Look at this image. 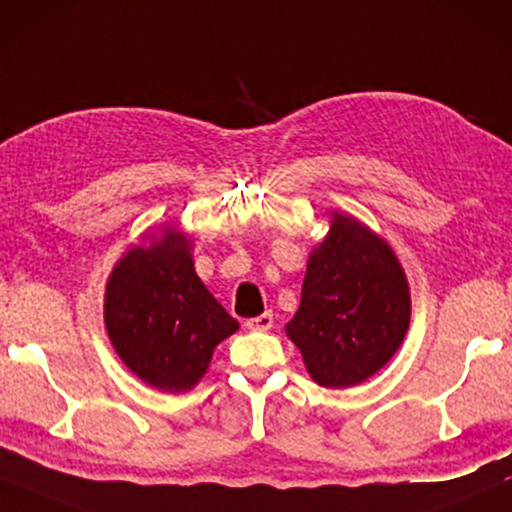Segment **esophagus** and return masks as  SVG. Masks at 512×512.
I'll return each instance as SVG.
<instances>
[{
	"label": "esophagus",
	"instance_id": "esophagus-1",
	"mask_svg": "<svg viewBox=\"0 0 512 512\" xmlns=\"http://www.w3.org/2000/svg\"><path fill=\"white\" fill-rule=\"evenodd\" d=\"M271 325H273V313L271 311L257 315V318L246 320V327L253 329V331H266V329H271Z\"/></svg>",
	"mask_w": 512,
	"mask_h": 512
}]
</instances>
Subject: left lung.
Listing matches in <instances>:
<instances>
[{
  "label": "left lung",
  "instance_id": "left-lung-1",
  "mask_svg": "<svg viewBox=\"0 0 512 512\" xmlns=\"http://www.w3.org/2000/svg\"><path fill=\"white\" fill-rule=\"evenodd\" d=\"M408 322V283L392 248L336 213L308 259L299 311L285 327L308 373L322 387L362 383L390 362Z\"/></svg>",
  "mask_w": 512,
  "mask_h": 512
}]
</instances>
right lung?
<instances>
[{
  "mask_svg": "<svg viewBox=\"0 0 512 512\" xmlns=\"http://www.w3.org/2000/svg\"><path fill=\"white\" fill-rule=\"evenodd\" d=\"M106 329L122 362L143 383L183 392L208 369L213 348L239 329L206 290L190 243L169 229L150 248H132L106 287Z\"/></svg>",
  "mask_w": 512,
  "mask_h": 512,
  "instance_id": "1",
  "label": "right lung"
}]
</instances>
